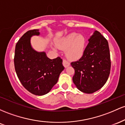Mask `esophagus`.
I'll return each instance as SVG.
<instances>
[{"label":"esophagus","instance_id":"esophagus-1","mask_svg":"<svg viewBox=\"0 0 125 125\" xmlns=\"http://www.w3.org/2000/svg\"><path fill=\"white\" fill-rule=\"evenodd\" d=\"M62 64H63V65H64V66L65 67H68L70 65V63L68 62V61H67V60H65V59H64V60H63Z\"/></svg>","mask_w":125,"mask_h":125}]
</instances>
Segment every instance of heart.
<instances>
[{
    "label": "heart",
    "mask_w": 125,
    "mask_h": 125,
    "mask_svg": "<svg viewBox=\"0 0 125 125\" xmlns=\"http://www.w3.org/2000/svg\"><path fill=\"white\" fill-rule=\"evenodd\" d=\"M85 39L83 35L73 32L67 35L59 43L58 46L61 49L67 50V55L72 59L79 58L83 55L85 49Z\"/></svg>",
    "instance_id": "1"
}]
</instances>
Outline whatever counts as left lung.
I'll use <instances>...</instances> for the list:
<instances>
[{
  "instance_id": "1",
  "label": "left lung",
  "mask_w": 125,
  "mask_h": 125,
  "mask_svg": "<svg viewBox=\"0 0 125 125\" xmlns=\"http://www.w3.org/2000/svg\"><path fill=\"white\" fill-rule=\"evenodd\" d=\"M82 57L71 63L75 70L73 81L77 88L85 93H93L105 84L111 67L107 40L95 31L89 40Z\"/></svg>"
}]
</instances>
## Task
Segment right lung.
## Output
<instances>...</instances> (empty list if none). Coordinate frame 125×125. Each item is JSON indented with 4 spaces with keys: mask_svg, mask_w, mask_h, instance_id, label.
Segmentation results:
<instances>
[{
    "mask_svg": "<svg viewBox=\"0 0 125 125\" xmlns=\"http://www.w3.org/2000/svg\"><path fill=\"white\" fill-rule=\"evenodd\" d=\"M39 29L29 30L23 35L15 47L14 64L23 86L38 96L47 94L58 81L64 69L60 57L48 58L45 52H37L31 45V38L39 35Z\"/></svg>",
    "mask_w": 125,
    "mask_h": 125,
    "instance_id": "right-lung-1",
    "label": "right lung"
}]
</instances>
